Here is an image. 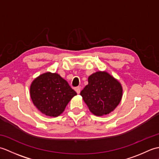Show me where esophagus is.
<instances>
[{"instance_id": "1", "label": "esophagus", "mask_w": 159, "mask_h": 159, "mask_svg": "<svg viewBox=\"0 0 159 159\" xmlns=\"http://www.w3.org/2000/svg\"><path fill=\"white\" fill-rule=\"evenodd\" d=\"M80 90H81V87H77L75 88V91L77 93H79L80 92Z\"/></svg>"}]
</instances>
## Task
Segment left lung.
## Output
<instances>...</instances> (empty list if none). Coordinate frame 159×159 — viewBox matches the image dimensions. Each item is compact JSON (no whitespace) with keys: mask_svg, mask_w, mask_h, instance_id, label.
<instances>
[{"mask_svg":"<svg viewBox=\"0 0 159 159\" xmlns=\"http://www.w3.org/2000/svg\"><path fill=\"white\" fill-rule=\"evenodd\" d=\"M120 83L107 72H96L88 78L80 95L93 114L97 116L109 114L116 109L122 97Z\"/></svg>","mask_w":159,"mask_h":159,"instance_id":"obj_1","label":"left lung"}]
</instances>
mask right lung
Segmentation results:
<instances>
[{
    "mask_svg": "<svg viewBox=\"0 0 159 159\" xmlns=\"http://www.w3.org/2000/svg\"><path fill=\"white\" fill-rule=\"evenodd\" d=\"M76 94L68 83L57 73L41 74L30 87L33 103L40 112L50 117H57L61 114Z\"/></svg>",
    "mask_w": 159,
    "mask_h": 159,
    "instance_id": "right-lung-1",
    "label": "right lung"
}]
</instances>
